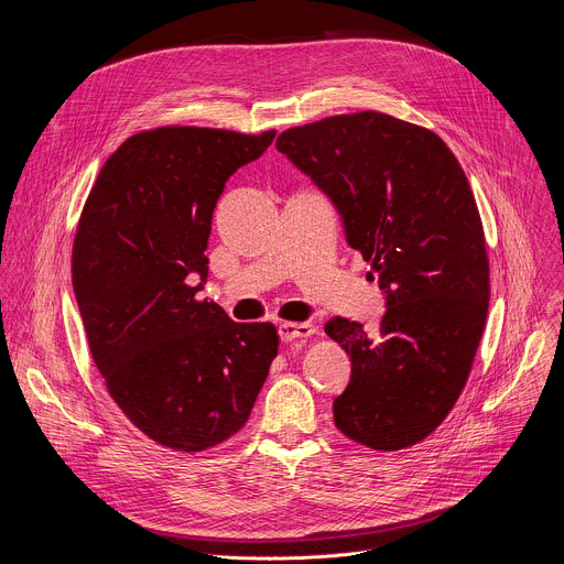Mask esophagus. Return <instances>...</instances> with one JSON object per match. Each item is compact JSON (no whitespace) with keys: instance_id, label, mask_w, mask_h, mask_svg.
<instances>
[{"instance_id":"obj_1","label":"esophagus","mask_w":564,"mask_h":564,"mask_svg":"<svg viewBox=\"0 0 564 564\" xmlns=\"http://www.w3.org/2000/svg\"><path fill=\"white\" fill-rule=\"evenodd\" d=\"M314 326L312 324H296V321H285V324L279 326V337L281 341H296V339H305L310 335H314Z\"/></svg>"}]
</instances>
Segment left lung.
Returning a JSON list of instances; mask_svg holds the SVG:
<instances>
[{"mask_svg": "<svg viewBox=\"0 0 564 564\" xmlns=\"http://www.w3.org/2000/svg\"><path fill=\"white\" fill-rule=\"evenodd\" d=\"M276 149L333 200L386 292L377 335L326 324L352 364L335 424L375 451L409 448L455 406L487 324L489 257L464 170L437 133L379 111L288 129Z\"/></svg>", "mask_w": 564, "mask_h": 564, "instance_id": "left-lung-1", "label": "left lung"}]
</instances>
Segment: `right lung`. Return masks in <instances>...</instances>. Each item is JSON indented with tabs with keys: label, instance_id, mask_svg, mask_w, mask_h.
<instances>
[{
	"label": "right lung",
	"instance_id": "1",
	"mask_svg": "<svg viewBox=\"0 0 564 564\" xmlns=\"http://www.w3.org/2000/svg\"><path fill=\"white\" fill-rule=\"evenodd\" d=\"M274 133H135L79 216L70 272L91 357L120 411L160 446L198 453L243 429L276 357L272 324H236L196 299L225 183Z\"/></svg>",
	"mask_w": 564,
	"mask_h": 564
}]
</instances>
